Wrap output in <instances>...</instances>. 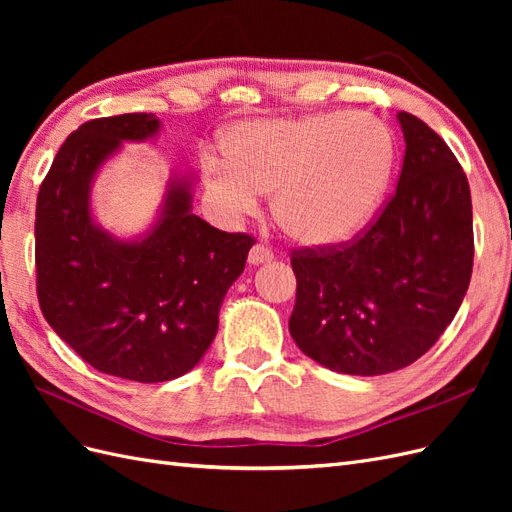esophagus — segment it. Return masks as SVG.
I'll return each instance as SVG.
<instances>
[{
  "label": "esophagus",
  "instance_id": "1",
  "mask_svg": "<svg viewBox=\"0 0 512 512\" xmlns=\"http://www.w3.org/2000/svg\"><path fill=\"white\" fill-rule=\"evenodd\" d=\"M247 260H250V265H262V262H271L273 260V250L265 243H256L250 250V256H247Z\"/></svg>",
  "mask_w": 512,
  "mask_h": 512
}]
</instances>
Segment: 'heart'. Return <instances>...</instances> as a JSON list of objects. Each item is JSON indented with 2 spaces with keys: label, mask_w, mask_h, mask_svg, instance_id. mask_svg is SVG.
I'll use <instances>...</instances> for the list:
<instances>
[{
  "label": "heart",
  "mask_w": 512,
  "mask_h": 512,
  "mask_svg": "<svg viewBox=\"0 0 512 512\" xmlns=\"http://www.w3.org/2000/svg\"><path fill=\"white\" fill-rule=\"evenodd\" d=\"M224 158L207 156L205 183L230 218L273 192V215L309 247L352 239L378 209L391 177L389 128L367 113H312L239 121L222 136Z\"/></svg>",
  "instance_id": "1"
}]
</instances>
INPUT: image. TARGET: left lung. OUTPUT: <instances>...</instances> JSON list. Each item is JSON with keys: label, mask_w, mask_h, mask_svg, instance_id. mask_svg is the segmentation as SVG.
<instances>
[{"label": "left lung", "mask_w": 512, "mask_h": 512, "mask_svg": "<svg viewBox=\"0 0 512 512\" xmlns=\"http://www.w3.org/2000/svg\"><path fill=\"white\" fill-rule=\"evenodd\" d=\"M406 156L397 190L352 241L294 250L288 329L331 371L380 376L438 342L466 297L474 262L472 198L453 151L425 121L397 115Z\"/></svg>", "instance_id": "1"}]
</instances>
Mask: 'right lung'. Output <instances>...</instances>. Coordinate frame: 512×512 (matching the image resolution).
Masks as SVG:
<instances>
[{
  "label": "right lung",
  "mask_w": 512,
  "mask_h": 512,
  "mask_svg": "<svg viewBox=\"0 0 512 512\" xmlns=\"http://www.w3.org/2000/svg\"><path fill=\"white\" fill-rule=\"evenodd\" d=\"M160 132L153 113L91 119L61 145L36 203V286L51 329L91 367L175 380L203 359L254 237L192 213V177H170L158 220L117 239L91 218V185L121 149Z\"/></svg>",
  "instance_id": "right-lung-1"
}]
</instances>
